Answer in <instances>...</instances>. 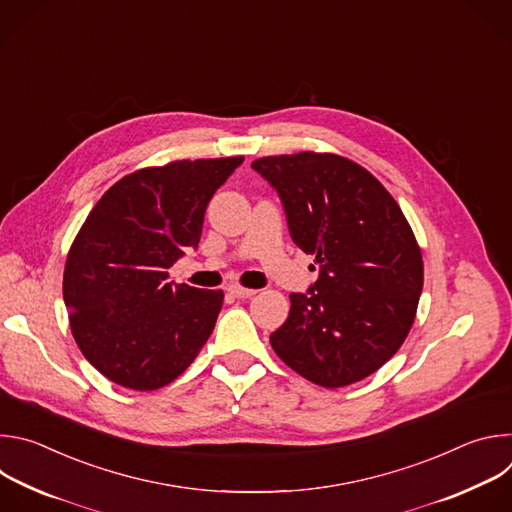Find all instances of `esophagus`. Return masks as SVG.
Segmentation results:
<instances>
[{
  "label": "esophagus",
  "mask_w": 512,
  "mask_h": 512,
  "mask_svg": "<svg viewBox=\"0 0 512 512\" xmlns=\"http://www.w3.org/2000/svg\"><path fill=\"white\" fill-rule=\"evenodd\" d=\"M229 294L239 298V300H245V298H251L257 294V289H249V287H243V285H231L229 287Z\"/></svg>",
  "instance_id": "esophagus-1"
}]
</instances>
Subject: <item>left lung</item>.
Listing matches in <instances>:
<instances>
[{
	"label": "left lung",
	"mask_w": 512,
	"mask_h": 512,
	"mask_svg": "<svg viewBox=\"0 0 512 512\" xmlns=\"http://www.w3.org/2000/svg\"><path fill=\"white\" fill-rule=\"evenodd\" d=\"M279 194L289 235L316 257L308 294L269 342L304 379L336 389L379 371L405 342L423 287V259L395 198L362 166L302 152L251 164Z\"/></svg>",
	"instance_id": "obj_1"
}]
</instances>
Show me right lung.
<instances>
[{"mask_svg": "<svg viewBox=\"0 0 512 512\" xmlns=\"http://www.w3.org/2000/svg\"><path fill=\"white\" fill-rule=\"evenodd\" d=\"M243 156L178 160L115 182L72 241L62 279L81 352L109 381L154 391L180 377L214 330L223 289L168 281L196 249L212 194Z\"/></svg>", "mask_w": 512, "mask_h": 512, "instance_id": "obj_1", "label": "right lung"}]
</instances>
